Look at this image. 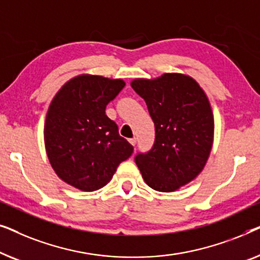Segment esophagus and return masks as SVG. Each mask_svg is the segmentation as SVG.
<instances>
[{"mask_svg":"<svg viewBox=\"0 0 260 260\" xmlns=\"http://www.w3.org/2000/svg\"><path fill=\"white\" fill-rule=\"evenodd\" d=\"M129 142H130V144H131V145H134V147H135V145H136V137L130 138Z\"/></svg>","mask_w":260,"mask_h":260,"instance_id":"obj_1","label":"esophagus"}]
</instances>
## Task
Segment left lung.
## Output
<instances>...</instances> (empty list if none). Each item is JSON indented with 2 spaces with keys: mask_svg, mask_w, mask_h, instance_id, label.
<instances>
[{
  "mask_svg": "<svg viewBox=\"0 0 260 260\" xmlns=\"http://www.w3.org/2000/svg\"><path fill=\"white\" fill-rule=\"evenodd\" d=\"M131 87L145 101L155 124V143L135 162L145 183L174 191L202 172L213 145L214 118L208 98L193 78L165 73L135 79Z\"/></svg>",
  "mask_w": 260,
  "mask_h": 260,
  "instance_id": "1",
  "label": "left lung"
}]
</instances>
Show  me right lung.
<instances>
[{
  "label": "right lung",
  "mask_w": 260,
  "mask_h": 260,
  "mask_svg": "<svg viewBox=\"0 0 260 260\" xmlns=\"http://www.w3.org/2000/svg\"><path fill=\"white\" fill-rule=\"evenodd\" d=\"M124 86L122 79L81 74L67 81L49 105L46 152L56 175L78 189L104 187L119 163L134 152L105 113Z\"/></svg>",
  "instance_id": "1"
}]
</instances>
